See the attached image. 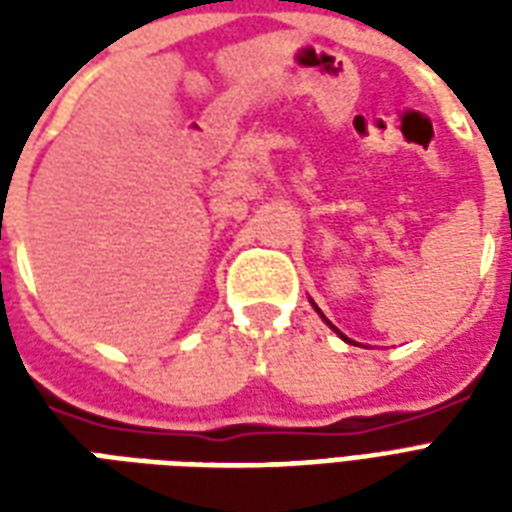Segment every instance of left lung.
I'll return each instance as SVG.
<instances>
[{"label": "left lung", "instance_id": "left-lung-1", "mask_svg": "<svg viewBox=\"0 0 512 512\" xmlns=\"http://www.w3.org/2000/svg\"><path fill=\"white\" fill-rule=\"evenodd\" d=\"M310 304H312V307H315V312H318V315H321L323 321H326V315H323V312H321V310H318V304H315V301H310ZM326 323H329V321H326ZM329 326H332V323H329ZM332 329H334V326H332ZM334 332H337V329H334ZM337 334H340V337H343L345 343H354V340H348V337H345V334H343V332H337Z\"/></svg>", "mask_w": 512, "mask_h": 512}]
</instances>
